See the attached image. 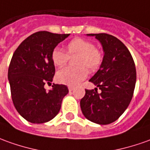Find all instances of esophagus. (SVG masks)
I'll list each match as a JSON object with an SVG mask.
<instances>
[{
    "instance_id": "34e87169",
    "label": "esophagus",
    "mask_w": 150,
    "mask_h": 150,
    "mask_svg": "<svg viewBox=\"0 0 150 150\" xmlns=\"http://www.w3.org/2000/svg\"><path fill=\"white\" fill-rule=\"evenodd\" d=\"M68 89H69L70 92H71V91L74 90V87H72V86H68Z\"/></svg>"
}]
</instances>
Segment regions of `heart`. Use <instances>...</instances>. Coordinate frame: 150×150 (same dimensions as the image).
Segmentation results:
<instances>
[{
  "label": "heart",
  "mask_w": 150,
  "mask_h": 150,
  "mask_svg": "<svg viewBox=\"0 0 150 150\" xmlns=\"http://www.w3.org/2000/svg\"><path fill=\"white\" fill-rule=\"evenodd\" d=\"M67 53L60 48H55L51 53V59L55 67H62L67 65L69 57L78 55L75 60L76 67H66L57 73V80L61 83L75 86L87 77L88 69L95 72L100 67L103 54L95 48L93 43L81 38H75L67 45Z\"/></svg>",
  "instance_id": "heart-1"
}]
</instances>
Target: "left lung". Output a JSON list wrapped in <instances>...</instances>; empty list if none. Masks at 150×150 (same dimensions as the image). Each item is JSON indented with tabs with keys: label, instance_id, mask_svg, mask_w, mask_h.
I'll list each match as a JSON object with an SVG mask.
<instances>
[{
	"label": "left lung",
	"instance_id": "8db88e82",
	"mask_svg": "<svg viewBox=\"0 0 150 150\" xmlns=\"http://www.w3.org/2000/svg\"><path fill=\"white\" fill-rule=\"evenodd\" d=\"M101 44L102 64L89 81L102 92L85 89L80 100L83 115L91 122L106 125L115 122L126 110L133 96L137 71L129 50L115 36L105 33L87 34Z\"/></svg>",
	"mask_w": 150,
	"mask_h": 150
}]
</instances>
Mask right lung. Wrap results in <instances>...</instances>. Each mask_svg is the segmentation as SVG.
<instances>
[{
    "label": "right lung",
    "instance_id": "obj_1",
    "mask_svg": "<svg viewBox=\"0 0 150 150\" xmlns=\"http://www.w3.org/2000/svg\"><path fill=\"white\" fill-rule=\"evenodd\" d=\"M69 35L38 31L25 39L13 53L8 70L11 97L17 111L28 122H49L60 110L68 88L53 83L47 92L45 84L52 82L55 74L52 51Z\"/></svg>",
    "mask_w": 150,
    "mask_h": 150
}]
</instances>
